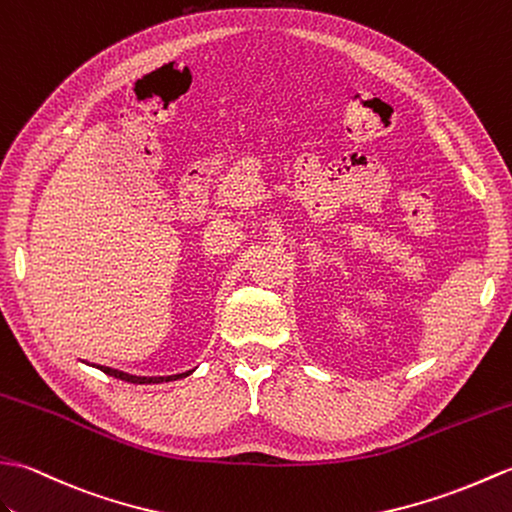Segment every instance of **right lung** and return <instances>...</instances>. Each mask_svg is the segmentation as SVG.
I'll return each instance as SVG.
<instances>
[{
	"label": "right lung",
	"instance_id": "add662e5",
	"mask_svg": "<svg viewBox=\"0 0 512 512\" xmlns=\"http://www.w3.org/2000/svg\"><path fill=\"white\" fill-rule=\"evenodd\" d=\"M98 370H102L105 374L113 379H120V381H127V383H138V385H149V383H164V381H177V379H184L188 374H192V370L188 372H181V374H168V377H138V374H129V372H122L116 368H107V366H96Z\"/></svg>",
	"mask_w": 512,
	"mask_h": 512
}]
</instances>
